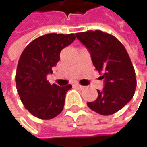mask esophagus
<instances>
[{"mask_svg":"<svg viewBox=\"0 0 147 147\" xmlns=\"http://www.w3.org/2000/svg\"><path fill=\"white\" fill-rule=\"evenodd\" d=\"M74 85H75V86H76V87L77 88H79V89H82V88H84L83 86H82V85H80L79 83H76V84H74Z\"/></svg>","mask_w":147,"mask_h":147,"instance_id":"34e87169","label":"esophagus"}]
</instances>
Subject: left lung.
Listing matches in <instances>:
<instances>
[{"label": "left lung", "instance_id": "left-lung-1", "mask_svg": "<svg viewBox=\"0 0 147 147\" xmlns=\"http://www.w3.org/2000/svg\"><path fill=\"white\" fill-rule=\"evenodd\" d=\"M88 49L92 62L105 81L98 97L88 106L94 111L108 116L121 110L133 98L136 88L135 71L124 46L111 34L88 30L76 34Z\"/></svg>", "mask_w": 147, "mask_h": 147}]
</instances>
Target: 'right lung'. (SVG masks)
I'll list each match as a JSON object with an SVG mask.
<instances>
[{
    "label": "right lung",
    "mask_w": 147,
    "mask_h": 147,
    "mask_svg": "<svg viewBox=\"0 0 147 147\" xmlns=\"http://www.w3.org/2000/svg\"><path fill=\"white\" fill-rule=\"evenodd\" d=\"M74 34L50 33L33 40L24 49L15 76L16 88L24 106L36 117L49 120L64 109L65 94L71 84H50L47 75L57 65L61 50L72 43Z\"/></svg>",
    "instance_id": "add662e5"
}]
</instances>
